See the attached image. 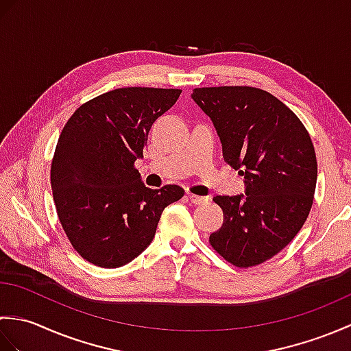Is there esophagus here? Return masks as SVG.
<instances>
[{"mask_svg": "<svg viewBox=\"0 0 351 351\" xmlns=\"http://www.w3.org/2000/svg\"><path fill=\"white\" fill-rule=\"evenodd\" d=\"M187 197L191 200V204H195V205H200V204H204V202H206V200H208V197L193 195V193H187Z\"/></svg>", "mask_w": 351, "mask_h": 351, "instance_id": "esophagus-1", "label": "esophagus"}]
</instances>
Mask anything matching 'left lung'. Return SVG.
<instances>
[{
	"label": "left lung",
	"mask_w": 351,
	"mask_h": 351,
	"mask_svg": "<svg viewBox=\"0 0 351 351\" xmlns=\"http://www.w3.org/2000/svg\"><path fill=\"white\" fill-rule=\"evenodd\" d=\"M211 119L223 156L244 176V193L215 196L225 220L210 243L237 267L273 258L302 229L317 184L314 145L285 104L247 86L202 87L191 93Z\"/></svg>",
	"instance_id": "obj_1"
}]
</instances>
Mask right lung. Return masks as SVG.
Listing matches in <instances>:
<instances>
[{
  "label": "right lung",
  "instance_id": "right-lung-1",
  "mask_svg": "<svg viewBox=\"0 0 351 351\" xmlns=\"http://www.w3.org/2000/svg\"><path fill=\"white\" fill-rule=\"evenodd\" d=\"M180 95L116 88L83 104L64 125L51 164L52 196L66 235L88 263H131L152 243L164 208L184 196L178 185L147 189L134 169L152 123Z\"/></svg>",
  "mask_w": 351,
  "mask_h": 351
}]
</instances>
